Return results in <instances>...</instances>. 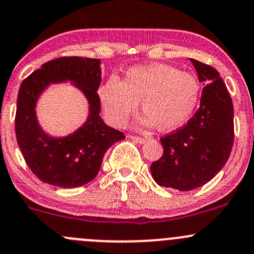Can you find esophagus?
Here are the masks:
<instances>
[{
    "label": "esophagus",
    "instance_id": "1",
    "mask_svg": "<svg viewBox=\"0 0 254 254\" xmlns=\"http://www.w3.org/2000/svg\"><path fill=\"white\" fill-rule=\"evenodd\" d=\"M129 137L132 140V141L139 142V143H143L146 141L145 137H141V136H134V135H129Z\"/></svg>",
    "mask_w": 254,
    "mask_h": 254
}]
</instances>
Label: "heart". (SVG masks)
<instances>
[{
	"label": "heart",
	"instance_id": "b5f03b06",
	"mask_svg": "<svg viewBox=\"0 0 254 254\" xmlns=\"http://www.w3.org/2000/svg\"><path fill=\"white\" fill-rule=\"evenodd\" d=\"M98 97L114 127H124L141 102L142 124L167 132L183 127L191 117L200 98V84L193 75L173 66L148 64L129 68L122 82L111 76L99 86Z\"/></svg>",
	"mask_w": 254,
	"mask_h": 254
}]
</instances>
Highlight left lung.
<instances>
[{
  "mask_svg": "<svg viewBox=\"0 0 254 254\" xmlns=\"http://www.w3.org/2000/svg\"><path fill=\"white\" fill-rule=\"evenodd\" d=\"M205 84L200 107L184 127L161 137L163 155L151 165L160 186L181 191L199 188L227 162L234 146V104L219 72L190 59Z\"/></svg>",
  "mask_w": 254,
  "mask_h": 254,
  "instance_id": "8db88e82",
  "label": "left lung"
}]
</instances>
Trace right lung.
Returning a JSON list of instances; mask_svg holds the SVG:
<instances>
[{"mask_svg": "<svg viewBox=\"0 0 254 254\" xmlns=\"http://www.w3.org/2000/svg\"><path fill=\"white\" fill-rule=\"evenodd\" d=\"M99 59L64 56L45 63L20 84L14 119L17 142L28 167L43 183L61 188L84 186L97 176L107 150L125 139L124 132L107 127L99 117ZM66 79L73 81L87 97L90 115L77 132L53 139L37 125L35 103L49 83Z\"/></svg>", "mask_w": 254, "mask_h": 254, "instance_id": "add662e5", "label": "right lung"}]
</instances>
